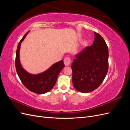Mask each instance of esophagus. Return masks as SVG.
I'll list each match as a JSON object with an SVG mask.
<instances>
[{
    "mask_svg": "<svg viewBox=\"0 0 130 130\" xmlns=\"http://www.w3.org/2000/svg\"><path fill=\"white\" fill-rule=\"evenodd\" d=\"M71 63V60L69 57H66L64 59V63L66 66H68Z\"/></svg>",
    "mask_w": 130,
    "mask_h": 130,
    "instance_id": "esophagus-1",
    "label": "esophagus"
}]
</instances>
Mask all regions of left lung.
I'll use <instances>...</instances> for the list:
<instances>
[{"mask_svg": "<svg viewBox=\"0 0 130 130\" xmlns=\"http://www.w3.org/2000/svg\"><path fill=\"white\" fill-rule=\"evenodd\" d=\"M93 45L75 55L71 66L72 81L77 91L87 93L103 82L108 69V49L100 35L94 32Z\"/></svg>", "mask_w": 130, "mask_h": 130, "instance_id": "8db88e82", "label": "left lung"}]
</instances>
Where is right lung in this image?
Here are the masks:
<instances>
[{
    "label": "right lung",
    "mask_w": 130,
    "mask_h": 130,
    "mask_svg": "<svg viewBox=\"0 0 130 130\" xmlns=\"http://www.w3.org/2000/svg\"><path fill=\"white\" fill-rule=\"evenodd\" d=\"M29 32L25 34L18 44L15 61V69L22 84L27 89L35 93L44 94L53 88L58 74L64 68V64L63 61L61 60L53 64L49 68L41 73L32 74L26 72L21 63L19 51L21 43Z\"/></svg>",
    "instance_id": "right-lung-1"
}]
</instances>
